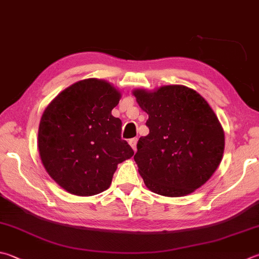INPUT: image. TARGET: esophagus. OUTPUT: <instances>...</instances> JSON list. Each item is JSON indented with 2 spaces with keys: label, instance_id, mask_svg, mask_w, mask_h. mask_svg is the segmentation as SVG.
I'll use <instances>...</instances> for the list:
<instances>
[{
  "label": "esophagus",
  "instance_id": "obj_1",
  "mask_svg": "<svg viewBox=\"0 0 259 259\" xmlns=\"http://www.w3.org/2000/svg\"><path fill=\"white\" fill-rule=\"evenodd\" d=\"M128 143L132 146V149H133L134 151H136V143H138V139H131L128 141Z\"/></svg>",
  "mask_w": 259,
  "mask_h": 259
}]
</instances>
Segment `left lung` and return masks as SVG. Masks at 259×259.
Listing matches in <instances>:
<instances>
[{"label": "left lung", "mask_w": 259, "mask_h": 259, "mask_svg": "<svg viewBox=\"0 0 259 259\" xmlns=\"http://www.w3.org/2000/svg\"><path fill=\"white\" fill-rule=\"evenodd\" d=\"M149 119L134 160L145 186L169 197L185 196L215 172L224 151V132L207 101L185 85L155 91L136 89Z\"/></svg>", "instance_id": "8db88e82"}]
</instances>
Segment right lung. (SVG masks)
I'll return each mask as SVG.
<instances>
[{
	"label": "right lung",
	"mask_w": 259,
	"mask_h": 259,
	"mask_svg": "<svg viewBox=\"0 0 259 259\" xmlns=\"http://www.w3.org/2000/svg\"><path fill=\"white\" fill-rule=\"evenodd\" d=\"M120 92L109 82L85 79L55 97L41 116L38 149L48 175L70 194L91 196L108 189L117 164L134 151L120 139L111 115Z\"/></svg>",
	"instance_id": "obj_1"
}]
</instances>
